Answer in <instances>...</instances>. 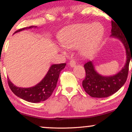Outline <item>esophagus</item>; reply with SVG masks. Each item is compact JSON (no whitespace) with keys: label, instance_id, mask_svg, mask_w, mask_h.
<instances>
[{"label":"esophagus","instance_id":"obj_1","mask_svg":"<svg viewBox=\"0 0 132 132\" xmlns=\"http://www.w3.org/2000/svg\"><path fill=\"white\" fill-rule=\"evenodd\" d=\"M76 64V61L75 60H71L70 62H69V65H70L71 67H75Z\"/></svg>","mask_w":132,"mask_h":132}]
</instances>
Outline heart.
<instances>
[{"label":"heart","instance_id":"1","mask_svg":"<svg viewBox=\"0 0 132 132\" xmlns=\"http://www.w3.org/2000/svg\"><path fill=\"white\" fill-rule=\"evenodd\" d=\"M101 24H78L66 28L61 33L60 42L63 46L73 49L79 46L83 56H90L97 49L104 35Z\"/></svg>","mask_w":132,"mask_h":132}]
</instances>
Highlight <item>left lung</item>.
Instances as JSON below:
<instances>
[{
	"mask_svg": "<svg viewBox=\"0 0 132 132\" xmlns=\"http://www.w3.org/2000/svg\"><path fill=\"white\" fill-rule=\"evenodd\" d=\"M116 23L112 21L110 37L117 38L123 44L126 50L127 61L122 70L112 76H103L98 74L92 61L84 64L86 76L82 81V87L86 93L92 97H107L113 94L123 86L128 77L130 60L132 62V46H129L128 38Z\"/></svg>",
	"mask_w": 132,
	"mask_h": 132,
	"instance_id": "8db88e82",
	"label": "left lung"
}]
</instances>
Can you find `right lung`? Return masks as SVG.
I'll return each mask as SVG.
<instances>
[{
  "mask_svg": "<svg viewBox=\"0 0 132 132\" xmlns=\"http://www.w3.org/2000/svg\"><path fill=\"white\" fill-rule=\"evenodd\" d=\"M33 27L36 28L37 27L30 26L21 28L16 30L14 33L25 29H30ZM66 65V63L51 65L42 81L36 86L28 88L16 87L8 78L9 87L16 96L28 102L37 103L46 101L51 96L54 89L56 87L60 72L62 69H64Z\"/></svg>",
  "mask_w": 132,
  "mask_h": 132,
  "instance_id": "right-lung-1",
  "label": "right lung"
}]
</instances>
